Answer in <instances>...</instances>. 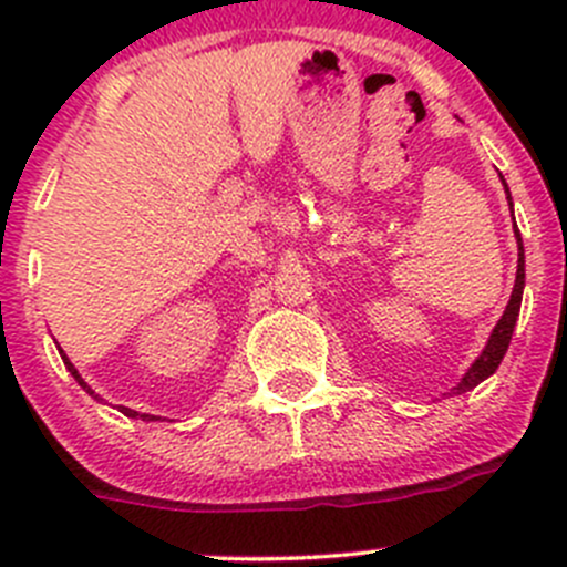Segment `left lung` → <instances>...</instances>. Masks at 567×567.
I'll list each match as a JSON object with an SVG mask.
<instances>
[{
	"mask_svg": "<svg viewBox=\"0 0 567 567\" xmlns=\"http://www.w3.org/2000/svg\"><path fill=\"white\" fill-rule=\"evenodd\" d=\"M505 188H507V183H505ZM507 199H511V192H507ZM511 208H513V203H511ZM516 238H518V274H516V285H513V296H511V301H507V310H505V316L499 318V323L494 326V331H491V340H488V346H485V351L480 353L477 362L468 368V373L463 375L461 384L453 390L455 394L474 390L480 381L488 379V375L499 368V362L505 359V353H507V346H511V337H513V329H516L518 310H522V293H524V247H522V233H518V227H516Z\"/></svg>",
	"mask_w": 567,
	"mask_h": 567,
	"instance_id": "1",
	"label": "left lung"
}]
</instances>
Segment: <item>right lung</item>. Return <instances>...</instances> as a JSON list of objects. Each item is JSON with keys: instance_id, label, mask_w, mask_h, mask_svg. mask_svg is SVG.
Returning <instances> with one entry per match:
<instances>
[{"instance_id": "1", "label": "right lung", "mask_w": 567, "mask_h": 567, "mask_svg": "<svg viewBox=\"0 0 567 567\" xmlns=\"http://www.w3.org/2000/svg\"><path fill=\"white\" fill-rule=\"evenodd\" d=\"M62 353V351H60ZM62 359H65V364H68V370H71V375H73V379H76L79 381V384H82L84 386V390H87L90 394H93V390H90V386L87 384H84V379H82V375H79L76 373V368H73V364L71 362H68V357H62ZM120 411H123V414L125 416H142V420H151V416H147V414H136V411H131V409H120Z\"/></svg>"}]
</instances>
